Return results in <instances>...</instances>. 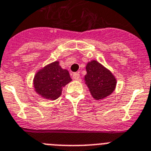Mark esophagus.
<instances>
[{"label": "esophagus", "instance_id": "obj_1", "mask_svg": "<svg viewBox=\"0 0 151 151\" xmlns=\"http://www.w3.org/2000/svg\"><path fill=\"white\" fill-rule=\"evenodd\" d=\"M73 78H74V80H76V81L79 80V78H80V74H79L78 72L74 73V74H73Z\"/></svg>", "mask_w": 151, "mask_h": 151}]
</instances>
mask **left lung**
<instances>
[{
    "label": "left lung",
    "mask_w": 151,
    "mask_h": 151,
    "mask_svg": "<svg viewBox=\"0 0 151 151\" xmlns=\"http://www.w3.org/2000/svg\"><path fill=\"white\" fill-rule=\"evenodd\" d=\"M86 69L87 73L84 81L95 99H104L114 92L116 81L109 70L96 60L89 62Z\"/></svg>",
    "instance_id": "left-lung-1"
}]
</instances>
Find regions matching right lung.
<instances>
[{"label": "right lung", "instance_id": "1", "mask_svg": "<svg viewBox=\"0 0 151 151\" xmlns=\"http://www.w3.org/2000/svg\"><path fill=\"white\" fill-rule=\"evenodd\" d=\"M70 81L68 71L62 69L59 62H55L37 73L34 78V86L40 96L55 100L62 94V87Z\"/></svg>", "mask_w": 151, "mask_h": 151}]
</instances>
